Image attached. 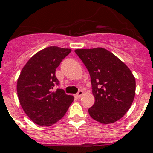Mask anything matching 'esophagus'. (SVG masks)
I'll list each match as a JSON object with an SVG mask.
<instances>
[{
    "label": "esophagus",
    "mask_w": 153,
    "mask_h": 153,
    "mask_svg": "<svg viewBox=\"0 0 153 153\" xmlns=\"http://www.w3.org/2000/svg\"><path fill=\"white\" fill-rule=\"evenodd\" d=\"M82 95H83V91H79L77 93L76 95H74V97H75V98H80Z\"/></svg>",
    "instance_id": "obj_1"
}]
</instances>
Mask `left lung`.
Segmentation results:
<instances>
[{"instance_id": "obj_1", "label": "left lung", "mask_w": 153, "mask_h": 153, "mask_svg": "<svg viewBox=\"0 0 153 153\" xmlns=\"http://www.w3.org/2000/svg\"><path fill=\"white\" fill-rule=\"evenodd\" d=\"M74 52L91 77L95 103L88 109L92 119L111 123L125 115L133 102L136 79L130 69L103 48L78 49Z\"/></svg>"}]
</instances>
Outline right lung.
Instances as JSON below:
<instances>
[{
  "label": "right lung",
  "mask_w": 153,
  "mask_h": 153,
  "mask_svg": "<svg viewBox=\"0 0 153 153\" xmlns=\"http://www.w3.org/2000/svg\"><path fill=\"white\" fill-rule=\"evenodd\" d=\"M71 52V49L50 46L33 56L21 71L17 91L22 109L40 126H51L60 120L74 100L64 90L57 88L56 69Z\"/></svg>",
  "instance_id": "1"
}]
</instances>
